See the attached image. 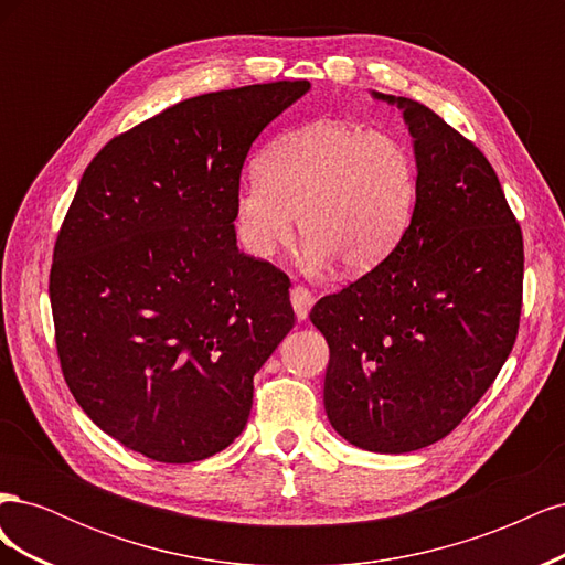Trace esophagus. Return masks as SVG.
Returning <instances> with one entry per match:
<instances>
[{
  "mask_svg": "<svg viewBox=\"0 0 565 565\" xmlns=\"http://www.w3.org/2000/svg\"><path fill=\"white\" fill-rule=\"evenodd\" d=\"M289 297H292L295 316H297L299 320H306V318H309L311 306L316 303V297H313L311 289H309V287H303V285H295V287H292V292H289Z\"/></svg>",
  "mask_w": 565,
  "mask_h": 565,
  "instance_id": "obj_1",
  "label": "esophagus"
}]
</instances>
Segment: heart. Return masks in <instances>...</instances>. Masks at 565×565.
Wrapping results in <instances>:
<instances>
[{
	"label": "heart",
	"mask_w": 565,
	"mask_h": 565,
	"mask_svg": "<svg viewBox=\"0 0 565 565\" xmlns=\"http://www.w3.org/2000/svg\"><path fill=\"white\" fill-rule=\"evenodd\" d=\"M256 179L235 193L237 241L256 259L295 235V216L316 266L339 259L367 273L396 252L413 224L417 164L388 131L344 119H316L273 139L256 158Z\"/></svg>",
	"instance_id": "obj_1"
}]
</instances>
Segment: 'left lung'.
Wrapping results in <instances>:
<instances>
[{
  "mask_svg": "<svg viewBox=\"0 0 565 565\" xmlns=\"http://www.w3.org/2000/svg\"><path fill=\"white\" fill-rule=\"evenodd\" d=\"M403 108L415 139L417 204L386 262L311 322L328 339L324 413L351 446L409 452L446 438L498 377L519 334L523 235L492 164L419 100Z\"/></svg>",
  "mask_w": 565,
  "mask_h": 565,
  "instance_id": "8db88e82",
  "label": "left lung"
}]
</instances>
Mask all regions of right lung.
<instances>
[{
  "label": "right lung",
  "instance_id": "obj_1",
  "mask_svg": "<svg viewBox=\"0 0 565 565\" xmlns=\"http://www.w3.org/2000/svg\"><path fill=\"white\" fill-rule=\"evenodd\" d=\"M309 89L185 98L84 169L49 276L56 349L79 407L134 452L188 465L245 429L295 311L285 273L237 249L233 202L256 136Z\"/></svg>",
  "mask_w": 565,
  "mask_h": 565
}]
</instances>
